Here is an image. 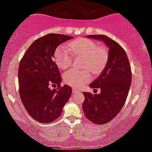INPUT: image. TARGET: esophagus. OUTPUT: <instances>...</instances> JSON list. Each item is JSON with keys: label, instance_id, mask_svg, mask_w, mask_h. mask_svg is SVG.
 Segmentation results:
<instances>
[{"label": "esophagus", "instance_id": "34e87169", "mask_svg": "<svg viewBox=\"0 0 152 152\" xmlns=\"http://www.w3.org/2000/svg\"><path fill=\"white\" fill-rule=\"evenodd\" d=\"M72 92L73 94H77V93H79V91H78L76 88H73Z\"/></svg>", "mask_w": 152, "mask_h": 152}]
</instances>
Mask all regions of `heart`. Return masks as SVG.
I'll return each mask as SVG.
<instances>
[{
  "instance_id": "heart-1",
  "label": "heart",
  "mask_w": 152,
  "mask_h": 152,
  "mask_svg": "<svg viewBox=\"0 0 152 152\" xmlns=\"http://www.w3.org/2000/svg\"><path fill=\"white\" fill-rule=\"evenodd\" d=\"M69 49L58 47L54 54V60L58 68L66 69L73 63L74 56H83L86 57L83 67L90 69L94 74H98L105 67L108 58V52L105 47L98 46V43L88 38L75 39L69 43ZM64 81L66 83L74 87L84 85L91 79L88 70L78 71L72 69L64 74Z\"/></svg>"
}]
</instances>
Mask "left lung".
<instances>
[{
  "mask_svg": "<svg viewBox=\"0 0 152 152\" xmlns=\"http://www.w3.org/2000/svg\"><path fill=\"white\" fill-rule=\"evenodd\" d=\"M100 40L109 48L107 64L100 76L91 83L92 88H100V94L83 92V110L86 118L97 125L113 120L125 104L132 81V71L127 54L118 42L103 34L88 35Z\"/></svg>",
  "mask_w": 152,
  "mask_h": 152,
  "instance_id": "left-lung-1",
  "label": "left lung"
}]
</instances>
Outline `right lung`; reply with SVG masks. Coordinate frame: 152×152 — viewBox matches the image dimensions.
<instances>
[{
  "label": "right lung",
  "instance_id": "obj_1",
  "mask_svg": "<svg viewBox=\"0 0 152 152\" xmlns=\"http://www.w3.org/2000/svg\"><path fill=\"white\" fill-rule=\"evenodd\" d=\"M73 38L60 34L42 37L30 45L20 62V97L29 115L41 123L52 122L61 115L72 93L69 86H60L61 74L53 58L58 45ZM51 85L58 88L52 90Z\"/></svg>",
  "mask_w": 152,
  "mask_h": 152
}]
</instances>
